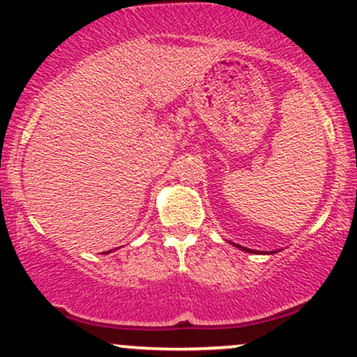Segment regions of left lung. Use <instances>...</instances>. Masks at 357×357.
Listing matches in <instances>:
<instances>
[{"mask_svg": "<svg viewBox=\"0 0 357 357\" xmlns=\"http://www.w3.org/2000/svg\"><path fill=\"white\" fill-rule=\"evenodd\" d=\"M231 245H235L236 248L243 250V252H247V253H264V252H258V250H250L247 247H241V245H236V243H231ZM278 252H280V250H278ZM270 253H275V252H270Z\"/></svg>", "mask_w": 357, "mask_h": 357, "instance_id": "8db88e82", "label": "left lung"}]
</instances>
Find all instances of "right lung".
Here are the masks:
<instances>
[{
  "label": "right lung",
  "instance_id": "1",
  "mask_svg": "<svg viewBox=\"0 0 357 357\" xmlns=\"http://www.w3.org/2000/svg\"><path fill=\"white\" fill-rule=\"evenodd\" d=\"M105 253H110V250H109V252H105Z\"/></svg>",
  "mask_w": 357,
  "mask_h": 357
}]
</instances>
